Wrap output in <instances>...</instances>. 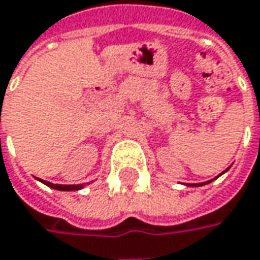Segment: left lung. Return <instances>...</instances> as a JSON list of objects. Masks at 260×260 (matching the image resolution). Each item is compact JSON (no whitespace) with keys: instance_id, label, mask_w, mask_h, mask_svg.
I'll return each instance as SVG.
<instances>
[{"instance_id":"8db88e82","label":"left lung","mask_w":260,"mask_h":260,"mask_svg":"<svg viewBox=\"0 0 260 260\" xmlns=\"http://www.w3.org/2000/svg\"><path fill=\"white\" fill-rule=\"evenodd\" d=\"M228 169H230V168H228ZM228 169H225V171H223L222 174H225V172H226ZM222 174H219V175L216 176V178H219ZM216 178H213V179H216ZM213 179H210V181H207V182H199V184H185V185H187V187H202V185H206V184H209V182H212Z\"/></svg>"}]
</instances>
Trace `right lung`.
Masks as SVG:
<instances>
[{"label":"right lung","mask_w":260,"mask_h":260,"mask_svg":"<svg viewBox=\"0 0 260 260\" xmlns=\"http://www.w3.org/2000/svg\"><path fill=\"white\" fill-rule=\"evenodd\" d=\"M45 185H48L50 188L58 191H78L82 190L85 187V184H78V185H60V184H53V182H47V181H42Z\"/></svg>","instance_id":"obj_1"}]
</instances>
